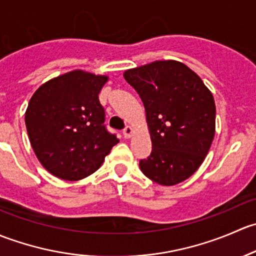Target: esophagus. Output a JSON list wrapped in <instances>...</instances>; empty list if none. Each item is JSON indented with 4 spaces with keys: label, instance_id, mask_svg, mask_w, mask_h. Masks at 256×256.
<instances>
[{
    "label": "esophagus",
    "instance_id": "obj_1",
    "mask_svg": "<svg viewBox=\"0 0 256 256\" xmlns=\"http://www.w3.org/2000/svg\"><path fill=\"white\" fill-rule=\"evenodd\" d=\"M134 134V128H131V126H126L125 128H124V136H125L126 138H130L131 136H132Z\"/></svg>",
    "mask_w": 256,
    "mask_h": 256
}]
</instances>
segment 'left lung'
<instances>
[{
	"label": "left lung",
	"mask_w": 256,
	"mask_h": 256,
	"mask_svg": "<svg viewBox=\"0 0 256 256\" xmlns=\"http://www.w3.org/2000/svg\"><path fill=\"white\" fill-rule=\"evenodd\" d=\"M144 102L152 151L140 161L147 178L174 186L190 178L207 156L216 134V102L186 64L156 60L124 73Z\"/></svg>",
	"instance_id": "left-lung-1"
}]
</instances>
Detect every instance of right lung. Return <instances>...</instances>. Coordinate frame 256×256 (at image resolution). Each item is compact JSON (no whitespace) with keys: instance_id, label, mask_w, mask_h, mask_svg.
I'll return each instance as SVG.
<instances>
[{"instance_id":"obj_1","label":"right lung","mask_w":256,"mask_h":256,"mask_svg":"<svg viewBox=\"0 0 256 256\" xmlns=\"http://www.w3.org/2000/svg\"><path fill=\"white\" fill-rule=\"evenodd\" d=\"M109 80L76 70L40 85L28 102L24 121L38 161L53 176L79 180L94 174L118 142L104 126L99 92Z\"/></svg>"}]
</instances>
